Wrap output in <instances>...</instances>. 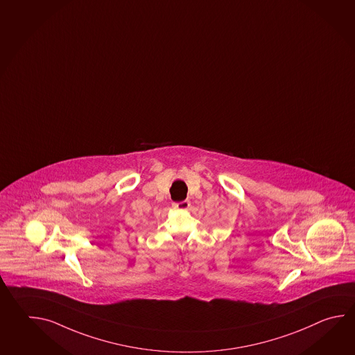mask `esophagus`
Returning a JSON list of instances; mask_svg holds the SVG:
<instances>
[{
	"instance_id": "1",
	"label": "esophagus",
	"mask_w": 355,
	"mask_h": 355,
	"mask_svg": "<svg viewBox=\"0 0 355 355\" xmlns=\"http://www.w3.org/2000/svg\"><path fill=\"white\" fill-rule=\"evenodd\" d=\"M189 206H191V202H189V200H184V201H182V202H174L173 203L174 210H180V211L189 210Z\"/></svg>"
}]
</instances>
